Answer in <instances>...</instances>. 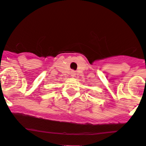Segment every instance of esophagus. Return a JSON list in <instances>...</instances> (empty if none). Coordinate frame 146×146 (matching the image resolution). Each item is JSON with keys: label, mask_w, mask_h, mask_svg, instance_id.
<instances>
[{"label": "esophagus", "mask_w": 146, "mask_h": 146, "mask_svg": "<svg viewBox=\"0 0 146 146\" xmlns=\"http://www.w3.org/2000/svg\"><path fill=\"white\" fill-rule=\"evenodd\" d=\"M76 73L75 71H72L71 72V76L72 77H75V76H76Z\"/></svg>", "instance_id": "1"}]
</instances>
